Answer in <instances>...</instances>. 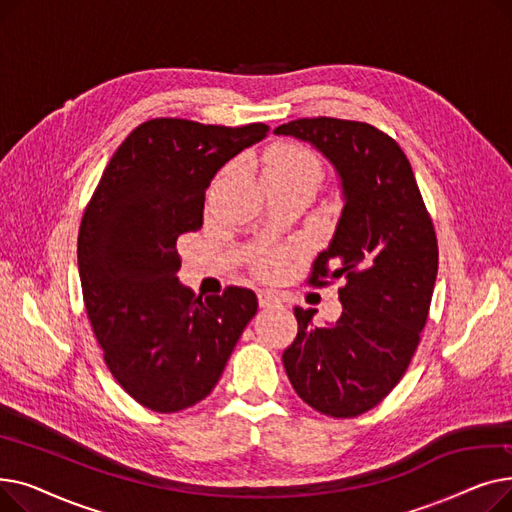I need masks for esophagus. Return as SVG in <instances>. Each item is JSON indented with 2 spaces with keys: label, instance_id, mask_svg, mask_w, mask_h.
Listing matches in <instances>:
<instances>
[{
  "label": "esophagus",
  "instance_id": "1",
  "mask_svg": "<svg viewBox=\"0 0 512 512\" xmlns=\"http://www.w3.org/2000/svg\"><path fill=\"white\" fill-rule=\"evenodd\" d=\"M257 297H259V305L261 307H276V305H280V297H278V294L270 292V290H261Z\"/></svg>",
  "mask_w": 512,
  "mask_h": 512
}]
</instances>
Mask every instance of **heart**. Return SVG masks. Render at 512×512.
Instances as JSON below:
<instances>
[{"label":"heart","mask_w":512,"mask_h":512,"mask_svg":"<svg viewBox=\"0 0 512 512\" xmlns=\"http://www.w3.org/2000/svg\"><path fill=\"white\" fill-rule=\"evenodd\" d=\"M263 180H317L321 178V164L313 151L301 145H276L265 153L261 161ZM261 267L265 272H276L280 267L278 257H263Z\"/></svg>","instance_id":"b5f03b06"}]
</instances>
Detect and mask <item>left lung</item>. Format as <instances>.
I'll return each mask as SVG.
<instances>
[{
	"instance_id": "1",
	"label": "left lung",
	"mask_w": 512,
	"mask_h": 512,
	"mask_svg": "<svg viewBox=\"0 0 512 512\" xmlns=\"http://www.w3.org/2000/svg\"><path fill=\"white\" fill-rule=\"evenodd\" d=\"M309 143L340 180L342 211L311 284L342 280V315L313 326L294 309L299 334L282 361L309 407L330 417L373 409L405 375L427 321L438 276V240L407 155L365 122L301 118L274 130Z\"/></svg>"
}]
</instances>
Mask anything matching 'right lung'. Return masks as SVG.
<instances>
[{
  "mask_svg": "<svg viewBox=\"0 0 512 512\" xmlns=\"http://www.w3.org/2000/svg\"><path fill=\"white\" fill-rule=\"evenodd\" d=\"M267 130L149 120L112 155L80 222V286L105 365L151 411L203 400L257 313L249 288L203 299L180 284L176 240L203 226L213 176Z\"/></svg>",
  "mask_w": 512,
  "mask_h": 512,
  "instance_id": "obj_1",
  "label": "right lung"
}]
</instances>
